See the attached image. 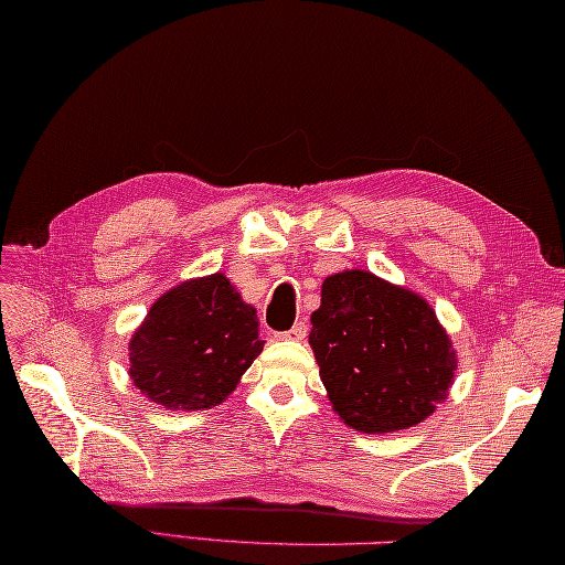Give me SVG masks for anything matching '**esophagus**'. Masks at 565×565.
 <instances>
[{"label": "esophagus", "mask_w": 565, "mask_h": 565, "mask_svg": "<svg viewBox=\"0 0 565 565\" xmlns=\"http://www.w3.org/2000/svg\"><path fill=\"white\" fill-rule=\"evenodd\" d=\"M278 337L285 339V341H302V339L307 337V324H305V321H297V324H295L292 329L280 331Z\"/></svg>", "instance_id": "34e87169"}]
</instances>
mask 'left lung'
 <instances>
[{
  "label": "left lung",
  "mask_w": 565,
  "mask_h": 565,
  "mask_svg": "<svg viewBox=\"0 0 565 565\" xmlns=\"http://www.w3.org/2000/svg\"><path fill=\"white\" fill-rule=\"evenodd\" d=\"M309 347L333 412L363 434L424 422L454 383L456 353L427 299L367 270L324 280Z\"/></svg>",
  "instance_id": "1"
}]
</instances>
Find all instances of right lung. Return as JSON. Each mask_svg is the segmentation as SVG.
I'll return each mask as SVG.
<instances>
[{
	"label": "right lung",
	"mask_w": 565,
	"mask_h": 565,
	"mask_svg": "<svg viewBox=\"0 0 565 565\" xmlns=\"http://www.w3.org/2000/svg\"><path fill=\"white\" fill-rule=\"evenodd\" d=\"M260 351L256 309L214 273L156 299L129 341V375L166 409H210L234 393Z\"/></svg>",
	"instance_id": "add662e5"
}]
</instances>
